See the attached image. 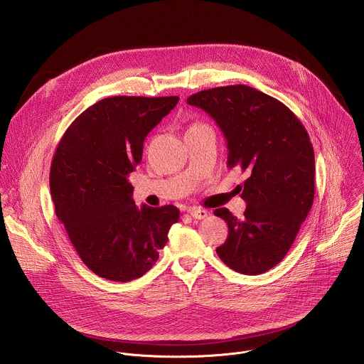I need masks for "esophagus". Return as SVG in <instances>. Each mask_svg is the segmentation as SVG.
Instances as JSON below:
<instances>
[{"label": "esophagus", "mask_w": 364, "mask_h": 364, "mask_svg": "<svg viewBox=\"0 0 364 364\" xmlns=\"http://www.w3.org/2000/svg\"><path fill=\"white\" fill-rule=\"evenodd\" d=\"M188 213H190L194 219H198V220L205 219L207 216H209V213H207V210L200 209V207H191V209L188 210Z\"/></svg>", "instance_id": "esophagus-1"}]
</instances>
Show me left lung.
Here are the masks:
<instances>
[{"instance_id": "8db88e82", "label": "left lung", "mask_w": 364, "mask_h": 364, "mask_svg": "<svg viewBox=\"0 0 364 364\" xmlns=\"http://www.w3.org/2000/svg\"><path fill=\"white\" fill-rule=\"evenodd\" d=\"M188 105L209 114L228 141V166L247 173L242 219L216 209L229 228L216 249L233 271L259 275L278 265L313 207L314 148L296 115L278 99L246 85L205 89Z\"/></svg>"}]
</instances>
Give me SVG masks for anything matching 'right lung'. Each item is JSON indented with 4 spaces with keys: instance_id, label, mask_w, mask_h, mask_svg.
I'll use <instances>...</instances> for the list:
<instances>
[{
    "instance_id": "1",
    "label": "right lung",
    "mask_w": 364,
    "mask_h": 364,
    "mask_svg": "<svg viewBox=\"0 0 364 364\" xmlns=\"http://www.w3.org/2000/svg\"><path fill=\"white\" fill-rule=\"evenodd\" d=\"M178 96H111L83 111L63 134L50 167L58 219L83 264L97 277L128 282L159 259L176 205L141 209L128 176L142 160L148 132L177 105Z\"/></svg>"
}]
</instances>
